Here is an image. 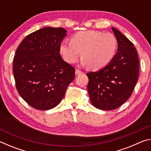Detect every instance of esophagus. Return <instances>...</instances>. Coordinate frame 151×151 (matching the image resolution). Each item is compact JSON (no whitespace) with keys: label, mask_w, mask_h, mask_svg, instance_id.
I'll use <instances>...</instances> for the list:
<instances>
[{"label":"esophagus","mask_w":151,"mask_h":151,"mask_svg":"<svg viewBox=\"0 0 151 151\" xmlns=\"http://www.w3.org/2000/svg\"><path fill=\"white\" fill-rule=\"evenodd\" d=\"M83 73V72H82L81 70H78V69H76L75 70V75H81V74Z\"/></svg>","instance_id":"obj_1"}]
</instances>
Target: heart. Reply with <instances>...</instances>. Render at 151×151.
<instances>
[{
    "mask_svg": "<svg viewBox=\"0 0 151 151\" xmlns=\"http://www.w3.org/2000/svg\"><path fill=\"white\" fill-rule=\"evenodd\" d=\"M117 40L111 33L89 30L73 35L70 42L60 45V53L66 63H76L81 56L82 64L97 70L106 67L113 60L116 53Z\"/></svg>",
    "mask_w": 151,
    "mask_h": 151,
    "instance_id": "obj_1",
    "label": "heart"
}]
</instances>
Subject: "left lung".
I'll return each mask as SVG.
<instances>
[{"instance_id": "1", "label": "left lung", "mask_w": 151, "mask_h": 151, "mask_svg": "<svg viewBox=\"0 0 151 151\" xmlns=\"http://www.w3.org/2000/svg\"><path fill=\"white\" fill-rule=\"evenodd\" d=\"M112 30L118 42L115 57L106 67L86 73L91 103L104 111L117 109L128 100L139 73V57L133 43L115 28Z\"/></svg>"}]
</instances>
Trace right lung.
<instances>
[{"label":"right lung","instance_id":"1","mask_svg":"<svg viewBox=\"0 0 151 151\" xmlns=\"http://www.w3.org/2000/svg\"><path fill=\"white\" fill-rule=\"evenodd\" d=\"M66 35L63 28H43L27 36L15 52L16 88L35 109L46 111L57 106L75 79V68L63 60L59 53Z\"/></svg>","mask_w":151,"mask_h":151}]
</instances>
